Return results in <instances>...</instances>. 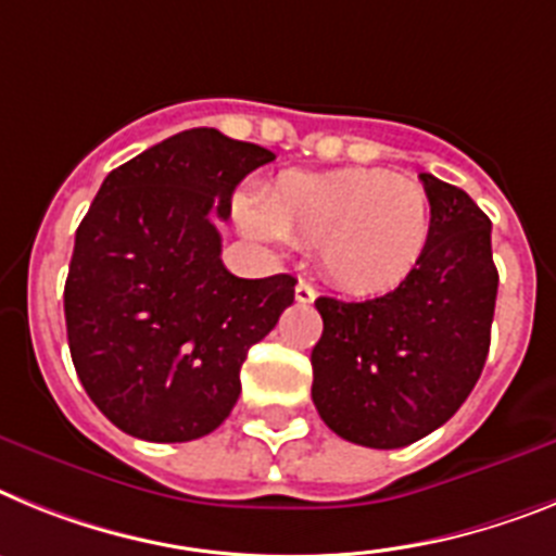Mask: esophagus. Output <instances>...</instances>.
<instances>
[{"label": "esophagus", "mask_w": 556, "mask_h": 556, "mask_svg": "<svg viewBox=\"0 0 556 556\" xmlns=\"http://www.w3.org/2000/svg\"><path fill=\"white\" fill-rule=\"evenodd\" d=\"M316 296H318V291L313 288L311 282H305V279H302V282L296 285V302H302V305H311V302H316Z\"/></svg>", "instance_id": "34e87169"}]
</instances>
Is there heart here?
<instances>
[{
	"instance_id": "heart-1",
	"label": "heart",
	"mask_w": 556,
	"mask_h": 556,
	"mask_svg": "<svg viewBox=\"0 0 556 556\" xmlns=\"http://www.w3.org/2000/svg\"><path fill=\"white\" fill-rule=\"evenodd\" d=\"M245 231L318 249L327 277L346 293L378 296L405 282L431 240V195L383 167L282 173L263 206L240 201Z\"/></svg>"
}]
</instances>
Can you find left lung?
<instances>
[{
	"instance_id": "8db88e82",
	"label": "left lung",
	"mask_w": 556,
	"mask_h": 556,
	"mask_svg": "<svg viewBox=\"0 0 556 556\" xmlns=\"http://www.w3.org/2000/svg\"><path fill=\"white\" fill-rule=\"evenodd\" d=\"M433 226L417 271L366 302L318 296L313 403L346 442L394 451L445 425L481 378L498 271L492 224L465 190L419 173Z\"/></svg>"
}]
</instances>
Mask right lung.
I'll return each instance as SVG.
<instances>
[{"label": "right lung", "mask_w": 556, "mask_h": 556, "mask_svg": "<svg viewBox=\"0 0 556 556\" xmlns=\"http://www.w3.org/2000/svg\"><path fill=\"white\" fill-rule=\"evenodd\" d=\"M274 153L192 128L105 176L80 220L64 288L72 364L119 431L190 442L229 417L240 366L293 302L291 274L240 279L215 218Z\"/></svg>", "instance_id": "1"}]
</instances>
